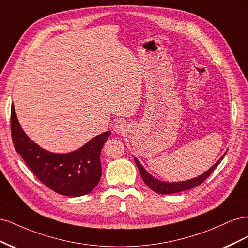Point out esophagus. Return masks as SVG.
Masks as SVG:
<instances>
[{"mask_svg": "<svg viewBox=\"0 0 248 248\" xmlns=\"http://www.w3.org/2000/svg\"><path fill=\"white\" fill-rule=\"evenodd\" d=\"M127 130V125L125 123H124L123 121L116 122L114 124V131L116 133H121V134H124Z\"/></svg>", "mask_w": 248, "mask_h": 248, "instance_id": "esophagus-1", "label": "esophagus"}]
</instances>
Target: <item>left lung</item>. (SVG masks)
Here are the masks:
<instances>
[{
  "label": "left lung",
  "instance_id": "1",
  "mask_svg": "<svg viewBox=\"0 0 248 248\" xmlns=\"http://www.w3.org/2000/svg\"><path fill=\"white\" fill-rule=\"evenodd\" d=\"M225 155H226V154L218 159L217 164H214L210 168V169L208 171H206L204 174L200 175V176H198L196 178H193L190 180H186V181H182V182H163V181H159V180L155 179V177L151 176V175L147 171H145V169L142 167V165L139 163L137 158H135V162H136V165H137V167H138V170H139L141 176L143 178V181L145 182V185L157 194L168 195V194H175V193H179V191L187 190V189L194 188V187L201 185V183H203L207 178L210 176L211 173L215 170V168H217L219 165V163L222 161V158Z\"/></svg>",
  "mask_w": 248,
  "mask_h": 248
}]
</instances>
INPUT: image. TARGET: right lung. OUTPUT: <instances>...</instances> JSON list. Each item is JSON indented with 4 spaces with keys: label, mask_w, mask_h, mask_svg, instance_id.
<instances>
[{
    "label": "right lung",
    "mask_w": 248,
    "mask_h": 248,
    "mask_svg": "<svg viewBox=\"0 0 248 248\" xmlns=\"http://www.w3.org/2000/svg\"><path fill=\"white\" fill-rule=\"evenodd\" d=\"M11 136L14 148L43 185L55 193L68 197L89 194L101 179L100 154L110 137L107 131L73 153L52 154L39 147L20 127L11 106Z\"/></svg>",
    "instance_id": "right-lung-1"
}]
</instances>
